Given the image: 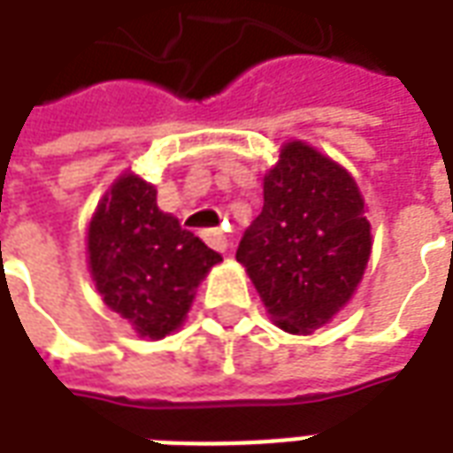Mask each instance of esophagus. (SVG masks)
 Instances as JSON below:
<instances>
[{"instance_id":"esophagus-1","label":"esophagus","mask_w":453,"mask_h":453,"mask_svg":"<svg viewBox=\"0 0 453 453\" xmlns=\"http://www.w3.org/2000/svg\"><path fill=\"white\" fill-rule=\"evenodd\" d=\"M203 240H206L208 245L213 247V250H218V252H226L227 250V237H226V233H223V230H206V233H203Z\"/></svg>"}]
</instances>
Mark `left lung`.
Instances as JSON below:
<instances>
[{
  "mask_svg": "<svg viewBox=\"0 0 453 453\" xmlns=\"http://www.w3.org/2000/svg\"><path fill=\"white\" fill-rule=\"evenodd\" d=\"M371 255L366 206L347 169L301 140L265 174V206L237 247L281 330L315 333L357 291Z\"/></svg>",
  "mask_w": 453,
  "mask_h": 453,
  "instance_id": "left-lung-1",
  "label": "left lung"
}]
</instances>
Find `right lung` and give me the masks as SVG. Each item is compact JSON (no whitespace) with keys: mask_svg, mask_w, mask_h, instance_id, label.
I'll list each match as a JSON object with an SVG mask.
<instances>
[{"mask_svg":"<svg viewBox=\"0 0 453 453\" xmlns=\"http://www.w3.org/2000/svg\"><path fill=\"white\" fill-rule=\"evenodd\" d=\"M89 272L104 303L140 337L162 340L184 323L196 286L223 257L157 208V188L123 174L87 233Z\"/></svg>","mask_w":453,"mask_h":453,"instance_id":"obj_1","label":"right lung"}]
</instances>
